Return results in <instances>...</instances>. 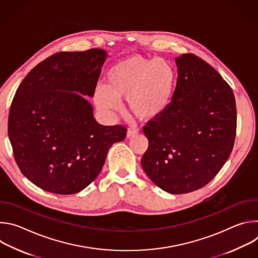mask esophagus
<instances>
[{
	"label": "esophagus",
	"mask_w": 258,
	"mask_h": 258,
	"mask_svg": "<svg viewBox=\"0 0 258 258\" xmlns=\"http://www.w3.org/2000/svg\"><path fill=\"white\" fill-rule=\"evenodd\" d=\"M138 135V131L137 130H134V128H128L127 130V133H126V137L130 139V138H133L135 136Z\"/></svg>",
	"instance_id": "34e87169"
}]
</instances>
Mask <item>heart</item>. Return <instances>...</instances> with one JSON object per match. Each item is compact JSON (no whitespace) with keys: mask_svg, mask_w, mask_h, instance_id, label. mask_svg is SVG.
Masks as SVG:
<instances>
[{"mask_svg":"<svg viewBox=\"0 0 258 258\" xmlns=\"http://www.w3.org/2000/svg\"><path fill=\"white\" fill-rule=\"evenodd\" d=\"M176 83L177 72L168 60L133 55L109 68L106 86L97 85L94 99L104 111H117L126 99L136 118L151 122L167 111Z\"/></svg>","mask_w":258,"mask_h":258,"instance_id":"1","label":"heart"}]
</instances>
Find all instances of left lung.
I'll return each instance as SVG.
<instances>
[{"label": "left lung", "mask_w": 258, "mask_h": 258, "mask_svg": "<svg viewBox=\"0 0 258 258\" xmlns=\"http://www.w3.org/2000/svg\"><path fill=\"white\" fill-rule=\"evenodd\" d=\"M175 63L172 102L161 117L143 126L149 147L141 162L160 189L185 194L207 185L228 160L237 111L231 87L207 62L188 53Z\"/></svg>", "instance_id": "left-lung-1"}]
</instances>
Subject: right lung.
<instances>
[{
  "label": "right lung",
  "mask_w": 258,
  "mask_h": 258,
  "mask_svg": "<svg viewBox=\"0 0 258 258\" xmlns=\"http://www.w3.org/2000/svg\"><path fill=\"white\" fill-rule=\"evenodd\" d=\"M107 54L102 49L56 53L34 66L13 98L8 136L15 161L39 188L76 194L100 173L108 150L126 137L102 125L83 96L93 97Z\"/></svg>",
  "instance_id": "1"
}]
</instances>
